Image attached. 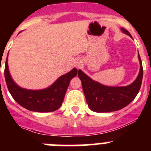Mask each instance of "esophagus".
<instances>
[{
    "mask_svg": "<svg viewBox=\"0 0 151 151\" xmlns=\"http://www.w3.org/2000/svg\"><path fill=\"white\" fill-rule=\"evenodd\" d=\"M76 67L78 68V69H79V68L81 67V66H82V63H81V62H77L76 63Z\"/></svg>",
    "mask_w": 151,
    "mask_h": 151,
    "instance_id": "1",
    "label": "esophagus"
}]
</instances>
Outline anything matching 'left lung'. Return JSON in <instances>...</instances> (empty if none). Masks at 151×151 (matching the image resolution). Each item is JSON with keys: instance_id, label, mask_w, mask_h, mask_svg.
I'll return each mask as SVG.
<instances>
[{"instance_id": "left-lung-1", "label": "left lung", "mask_w": 151, "mask_h": 151, "mask_svg": "<svg viewBox=\"0 0 151 151\" xmlns=\"http://www.w3.org/2000/svg\"><path fill=\"white\" fill-rule=\"evenodd\" d=\"M122 32L132 37L126 29L122 28ZM140 71L134 82L127 86L112 87L96 82L78 69V76L82 82V89L89 108L97 113H107L119 110L129 105L138 94L143 78V67L138 54Z\"/></svg>"}]
</instances>
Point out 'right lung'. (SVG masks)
Masks as SVG:
<instances>
[{"label": "right lung", "mask_w": 151, "mask_h": 151, "mask_svg": "<svg viewBox=\"0 0 151 151\" xmlns=\"http://www.w3.org/2000/svg\"><path fill=\"white\" fill-rule=\"evenodd\" d=\"M5 63L4 76L6 86L10 94L19 104L27 110L39 113L53 112L62 105L70 80L76 76L78 70L73 68L71 71L63 75L48 88L41 90H29L19 87L10 76L7 63Z\"/></svg>", "instance_id": "obj_1"}]
</instances>
